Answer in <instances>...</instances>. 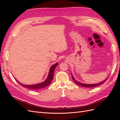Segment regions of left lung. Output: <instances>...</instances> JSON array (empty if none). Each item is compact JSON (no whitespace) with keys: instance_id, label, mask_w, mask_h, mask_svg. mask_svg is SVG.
<instances>
[{"instance_id":"8db88e82","label":"left lung","mask_w":120,"mask_h":120,"mask_svg":"<svg viewBox=\"0 0 120 120\" xmlns=\"http://www.w3.org/2000/svg\"><path fill=\"white\" fill-rule=\"evenodd\" d=\"M71 76H72V80L74 81V82L76 83V84H77V85L82 86V87H86V88H93V87H96V86H99L101 85V84H102V83H103L105 81L107 80V79L109 77V76H108V77L106 79H105V80H104L103 81H102L101 82L98 83H93V84H86V83H82V82H80L77 81L75 79L74 77H73V75H72L71 73Z\"/></svg>"}]
</instances>
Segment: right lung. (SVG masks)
I'll use <instances>...</instances> for the list:
<instances>
[{"label":"right lung","instance_id":"obj_1","mask_svg":"<svg viewBox=\"0 0 120 120\" xmlns=\"http://www.w3.org/2000/svg\"><path fill=\"white\" fill-rule=\"evenodd\" d=\"M57 65H58V63H56L55 64H53L52 66V67L50 68L49 72V75H48V77H47L46 79L44 82H43L41 83H36V84H34V85H26L22 84V83L18 81L15 78V80L18 82H19L20 85L24 87V88L31 90H39L40 89H42L43 88H45V87L48 86L50 84V83H51V82H52V79H53L54 70H55V68Z\"/></svg>","mask_w":120,"mask_h":120}]
</instances>
